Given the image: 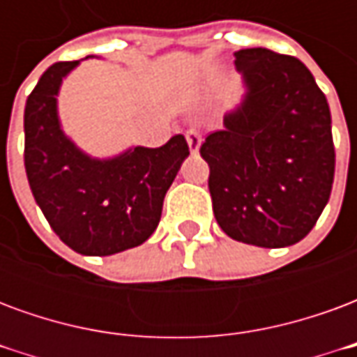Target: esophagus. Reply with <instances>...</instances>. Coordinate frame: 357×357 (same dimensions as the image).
Listing matches in <instances>:
<instances>
[{
	"instance_id": "esophagus-1",
	"label": "esophagus",
	"mask_w": 357,
	"mask_h": 357,
	"mask_svg": "<svg viewBox=\"0 0 357 357\" xmlns=\"http://www.w3.org/2000/svg\"><path fill=\"white\" fill-rule=\"evenodd\" d=\"M185 139L189 143V149H191V153H199V147H201V130H197V128H189L185 132Z\"/></svg>"
}]
</instances>
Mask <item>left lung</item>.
Returning <instances> with one entry per match:
<instances>
[{
  "label": "left lung",
  "mask_w": 357,
  "mask_h": 357,
  "mask_svg": "<svg viewBox=\"0 0 357 357\" xmlns=\"http://www.w3.org/2000/svg\"><path fill=\"white\" fill-rule=\"evenodd\" d=\"M247 97L201 145L212 210L231 239L291 247L329 201L335 145L327 97L306 65L266 47L235 53Z\"/></svg>",
  "instance_id": "obj_1"
}]
</instances>
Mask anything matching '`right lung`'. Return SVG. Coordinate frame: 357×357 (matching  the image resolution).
Here are the masks:
<instances>
[{
  "mask_svg": "<svg viewBox=\"0 0 357 357\" xmlns=\"http://www.w3.org/2000/svg\"><path fill=\"white\" fill-rule=\"evenodd\" d=\"M76 65H51L28 95L24 168L38 206L66 247L86 256L116 255L153 235L189 145L174 135L162 147L130 149L110 160L84 155L61 130L55 99Z\"/></svg>",
  "mask_w": 357,
  "mask_h": 357,
  "instance_id": "right-lung-1",
  "label": "right lung"
}]
</instances>
